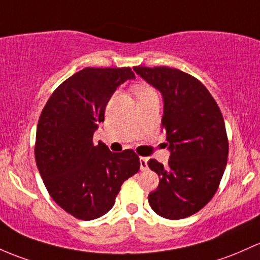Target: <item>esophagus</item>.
Wrapping results in <instances>:
<instances>
[{"mask_svg":"<svg viewBox=\"0 0 260 260\" xmlns=\"http://www.w3.org/2000/svg\"><path fill=\"white\" fill-rule=\"evenodd\" d=\"M139 162H141V170L148 169V159L147 158H141L139 159Z\"/></svg>","mask_w":260,"mask_h":260,"instance_id":"1","label":"esophagus"}]
</instances>
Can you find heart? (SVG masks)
Instances as JSON below:
<instances>
[{
	"label": "heart",
	"instance_id": "b5f03b06",
	"mask_svg": "<svg viewBox=\"0 0 260 260\" xmlns=\"http://www.w3.org/2000/svg\"><path fill=\"white\" fill-rule=\"evenodd\" d=\"M136 92H137V98L138 99L145 98V96H149V95H156L154 88L150 86H147V85H141V86L137 87Z\"/></svg>",
	"mask_w": 260,
	"mask_h": 260
}]
</instances>
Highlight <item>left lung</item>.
I'll list each match as a JSON object with an SVG mask.
<instances>
[{"instance_id":"left-lung-1","label":"left lung","mask_w":260,"mask_h":260,"mask_svg":"<svg viewBox=\"0 0 260 260\" xmlns=\"http://www.w3.org/2000/svg\"><path fill=\"white\" fill-rule=\"evenodd\" d=\"M133 70L162 95L161 127L170 150L168 165L148 161L160 178L148 201L164 218L189 217L213 198L226 169L228 139L221 110L205 85L184 71L168 67Z\"/></svg>"}]
</instances>
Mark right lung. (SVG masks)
Masks as SVG:
<instances>
[{
    "label": "right lung",
    "mask_w": 260,
    "mask_h": 260,
    "mask_svg": "<svg viewBox=\"0 0 260 260\" xmlns=\"http://www.w3.org/2000/svg\"><path fill=\"white\" fill-rule=\"evenodd\" d=\"M131 68H85L55 88L37 125V167L51 199L90 221L115 205L121 185L138 173L132 149L113 153L92 138L116 88L135 79Z\"/></svg>",
    "instance_id": "obj_1"
}]
</instances>
